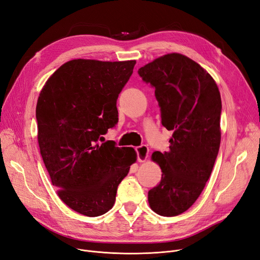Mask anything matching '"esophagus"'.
<instances>
[{
  "mask_svg": "<svg viewBox=\"0 0 260 260\" xmlns=\"http://www.w3.org/2000/svg\"><path fill=\"white\" fill-rule=\"evenodd\" d=\"M137 159L139 162H144L149 158V148L146 145H140L136 149Z\"/></svg>",
  "mask_w": 260,
  "mask_h": 260,
  "instance_id": "esophagus-1",
  "label": "esophagus"
}]
</instances>
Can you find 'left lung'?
Returning a JSON list of instances; mask_svg holds the SVG:
<instances>
[{
  "label": "left lung",
  "mask_w": 260,
  "mask_h": 260,
  "mask_svg": "<svg viewBox=\"0 0 260 260\" xmlns=\"http://www.w3.org/2000/svg\"><path fill=\"white\" fill-rule=\"evenodd\" d=\"M138 73L155 88L162 125L173 131L169 151L152 154L162 174L149 191V205L174 217L193 205L211 174L221 142L220 91L204 68L179 53L160 56Z\"/></svg>",
  "instance_id": "8db88e82"
}]
</instances>
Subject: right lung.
Instances as JSON below:
<instances>
[{
	"mask_svg": "<svg viewBox=\"0 0 260 260\" xmlns=\"http://www.w3.org/2000/svg\"><path fill=\"white\" fill-rule=\"evenodd\" d=\"M136 60L73 59L41 89L38 143L59 199L74 211L98 217L112 208L117 188L136 162L133 148L99 143L118 123L117 99Z\"/></svg>",
	"mask_w": 260,
	"mask_h": 260,
	"instance_id": "right-lung-1",
	"label": "right lung"
}]
</instances>
